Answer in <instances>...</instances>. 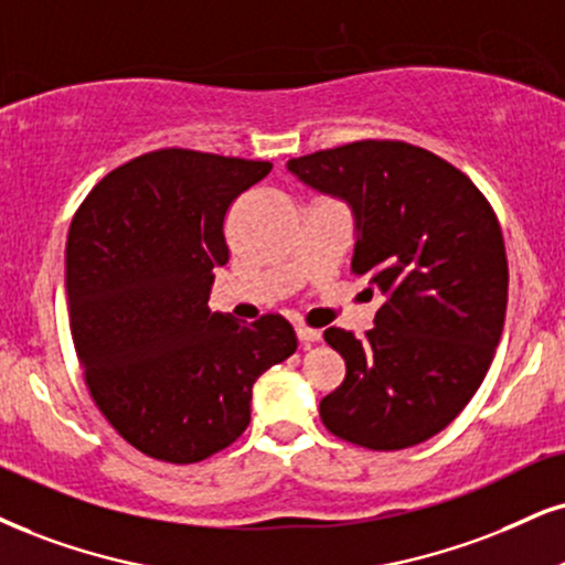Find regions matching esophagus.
Instances as JSON below:
<instances>
[{
  "label": "esophagus",
  "instance_id": "34e87169",
  "mask_svg": "<svg viewBox=\"0 0 565 565\" xmlns=\"http://www.w3.org/2000/svg\"><path fill=\"white\" fill-rule=\"evenodd\" d=\"M296 335H298V340H301V345H311V343H319V340H322V330H315V327L298 324L296 327Z\"/></svg>",
  "mask_w": 565,
  "mask_h": 565
}]
</instances>
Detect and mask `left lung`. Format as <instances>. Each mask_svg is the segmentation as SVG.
Here are the masks:
<instances>
[{"mask_svg":"<svg viewBox=\"0 0 565 565\" xmlns=\"http://www.w3.org/2000/svg\"><path fill=\"white\" fill-rule=\"evenodd\" d=\"M288 170L348 201L351 269L385 296L364 340L324 330L345 359L343 385L319 403L324 427L369 450L429 440L475 398L503 335L508 259L490 201L458 167L406 141H353Z\"/></svg>","mask_w":565,"mask_h":565,"instance_id":"8db88e82","label":"left lung"}]
</instances>
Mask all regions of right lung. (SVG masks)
Returning <instances> with one entry per match:
<instances>
[{"instance_id":"right-lung-1","label":"right lung","mask_w":565,"mask_h":565,"mask_svg":"<svg viewBox=\"0 0 565 565\" xmlns=\"http://www.w3.org/2000/svg\"><path fill=\"white\" fill-rule=\"evenodd\" d=\"M269 162L159 149L117 167L67 233L70 332L90 398L117 435L164 463H199L250 422L254 382L294 356L280 315L209 311L225 214Z\"/></svg>"}]
</instances>
